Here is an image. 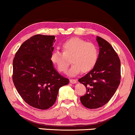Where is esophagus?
<instances>
[{
  "mask_svg": "<svg viewBox=\"0 0 135 135\" xmlns=\"http://www.w3.org/2000/svg\"><path fill=\"white\" fill-rule=\"evenodd\" d=\"M69 81H70L71 84H76L77 80H74V79H71L70 80H69Z\"/></svg>",
  "mask_w": 135,
  "mask_h": 135,
  "instance_id": "obj_1",
  "label": "esophagus"
}]
</instances>
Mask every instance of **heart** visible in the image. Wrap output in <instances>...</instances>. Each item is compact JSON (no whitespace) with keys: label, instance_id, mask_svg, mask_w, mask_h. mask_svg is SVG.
Returning a JSON list of instances; mask_svg holds the SVG:
<instances>
[{"label":"heart","instance_id":"obj_1","mask_svg":"<svg viewBox=\"0 0 135 135\" xmlns=\"http://www.w3.org/2000/svg\"><path fill=\"white\" fill-rule=\"evenodd\" d=\"M62 53L54 51L50 60L59 71L65 73L70 63L68 59H71L73 64L68 72L70 76H75L81 71H90L96 66L98 59L96 46L79 37L66 40L62 45Z\"/></svg>","mask_w":135,"mask_h":135}]
</instances>
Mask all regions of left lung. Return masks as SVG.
<instances>
[{"instance_id":"1","label":"left lung","mask_w":135,"mask_h":135,"mask_svg":"<svg viewBox=\"0 0 135 135\" xmlns=\"http://www.w3.org/2000/svg\"><path fill=\"white\" fill-rule=\"evenodd\" d=\"M99 46L98 59L94 68L78 81L87 89L85 95L80 97L86 108H100L114 95L120 81V61L112 45L97 36Z\"/></svg>"}]
</instances>
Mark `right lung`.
Instances as JSON below:
<instances>
[{
	"label": "right lung",
	"instance_id": "right-lung-1",
	"mask_svg": "<svg viewBox=\"0 0 135 135\" xmlns=\"http://www.w3.org/2000/svg\"><path fill=\"white\" fill-rule=\"evenodd\" d=\"M55 37L35 35L21 45L13 59V80L16 90L27 104L41 110L52 107L60 88L69 84L50 60Z\"/></svg>",
	"mask_w": 135,
	"mask_h": 135
}]
</instances>
